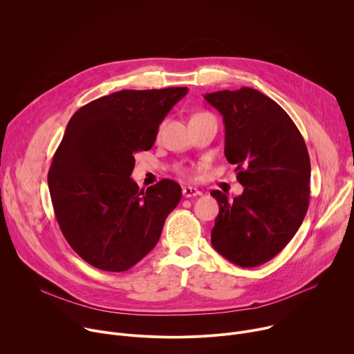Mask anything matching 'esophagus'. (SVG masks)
<instances>
[{
  "mask_svg": "<svg viewBox=\"0 0 354 354\" xmlns=\"http://www.w3.org/2000/svg\"><path fill=\"white\" fill-rule=\"evenodd\" d=\"M182 193H183L185 197H194V196H200V194H201V192H200L198 189L190 187V186H185V187L182 189Z\"/></svg>",
  "mask_w": 354,
  "mask_h": 354,
  "instance_id": "obj_1",
  "label": "esophagus"
}]
</instances>
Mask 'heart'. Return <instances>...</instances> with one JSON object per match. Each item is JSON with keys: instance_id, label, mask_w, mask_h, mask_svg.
<instances>
[{"instance_id": "obj_1", "label": "heart", "mask_w": 354, "mask_h": 354, "mask_svg": "<svg viewBox=\"0 0 354 354\" xmlns=\"http://www.w3.org/2000/svg\"><path fill=\"white\" fill-rule=\"evenodd\" d=\"M206 115H210V113H207V112H198V113H196L193 118L206 116ZM193 118H192V119H193ZM178 172H179V174H182V175H187V176H190V175H192V169H190V168H187V167H178Z\"/></svg>"}]
</instances>
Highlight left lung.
<instances>
[{"mask_svg": "<svg viewBox=\"0 0 354 354\" xmlns=\"http://www.w3.org/2000/svg\"><path fill=\"white\" fill-rule=\"evenodd\" d=\"M205 99L223 115L224 154L243 186L232 201L212 192L220 206L212 245L234 265L255 268L283 250L307 214L308 149L284 109L254 88L218 91Z\"/></svg>", "mask_w": 354, "mask_h": 354, "instance_id": "8db88e82", "label": "left lung"}]
</instances>
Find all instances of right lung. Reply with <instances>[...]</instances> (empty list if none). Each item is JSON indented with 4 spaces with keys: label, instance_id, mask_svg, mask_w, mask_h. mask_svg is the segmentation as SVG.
I'll use <instances>...</instances> for the list:
<instances>
[{
    "label": "right lung",
    "instance_id": "right-lung-1",
    "mask_svg": "<svg viewBox=\"0 0 354 354\" xmlns=\"http://www.w3.org/2000/svg\"><path fill=\"white\" fill-rule=\"evenodd\" d=\"M186 93V86L123 89L70 119L47 183L64 238L91 266L124 272L157 245L182 189L162 179L142 192L130 175L134 154L154 145L160 124Z\"/></svg>",
    "mask_w": 354,
    "mask_h": 354
}]
</instances>
